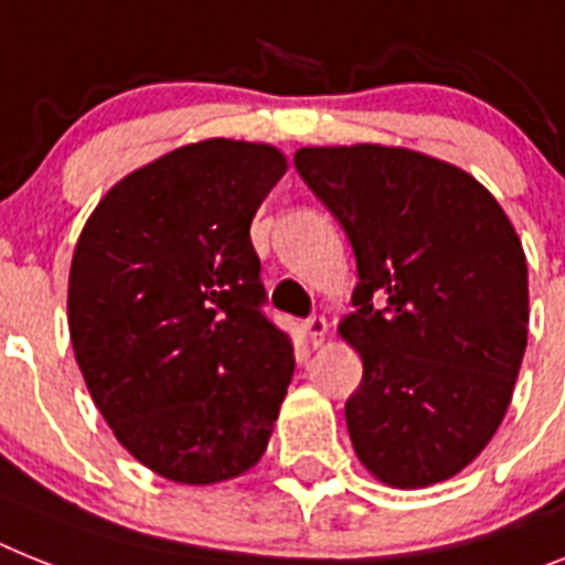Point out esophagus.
<instances>
[{"label": "esophagus", "mask_w": 565, "mask_h": 565, "mask_svg": "<svg viewBox=\"0 0 565 565\" xmlns=\"http://www.w3.org/2000/svg\"><path fill=\"white\" fill-rule=\"evenodd\" d=\"M327 330H330V327H327V321L321 319V316H312V319L305 321V333L307 339H310L312 348H321V344H324Z\"/></svg>", "instance_id": "34e87169"}]
</instances>
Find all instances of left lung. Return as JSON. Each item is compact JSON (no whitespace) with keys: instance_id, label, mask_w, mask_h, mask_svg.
Here are the masks:
<instances>
[{"instance_id":"8db88e82","label":"left lung","mask_w":565,"mask_h":565,"mask_svg":"<svg viewBox=\"0 0 565 565\" xmlns=\"http://www.w3.org/2000/svg\"><path fill=\"white\" fill-rule=\"evenodd\" d=\"M296 169L355 253V310L339 321L364 364L344 405L355 457L402 491L451 480L497 434L523 364L514 224L466 169L402 146H305Z\"/></svg>"}]
</instances>
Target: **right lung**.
Segmentation results:
<instances>
[{
	"instance_id": "1",
	"label": "right lung",
	"mask_w": 565,
	"mask_h": 565,
	"mask_svg": "<svg viewBox=\"0 0 565 565\" xmlns=\"http://www.w3.org/2000/svg\"><path fill=\"white\" fill-rule=\"evenodd\" d=\"M284 172L269 143L198 140L117 180L79 232L74 359L117 443L163 480L230 482L267 451L296 359L258 310L249 224Z\"/></svg>"
}]
</instances>
